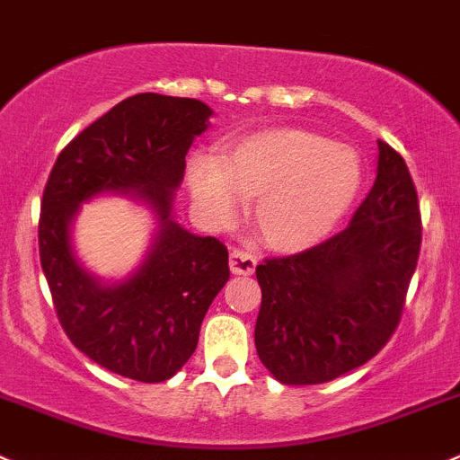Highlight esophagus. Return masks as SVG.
Instances as JSON below:
<instances>
[{
	"instance_id": "34e87169",
	"label": "esophagus",
	"mask_w": 460,
	"mask_h": 460,
	"mask_svg": "<svg viewBox=\"0 0 460 460\" xmlns=\"http://www.w3.org/2000/svg\"><path fill=\"white\" fill-rule=\"evenodd\" d=\"M257 268V259L248 250L234 248L230 250V270L234 274H252Z\"/></svg>"
}]
</instances>
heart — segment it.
<instances>
[{"label": "heart", "mask_w": 460, "mask_h": 460, "mask_svg": "<svg viewBox=\"0 0 460 460\" xmlns=\"http://www.w3.org/2000/svg\"><path fill=\"white\" fill-rule=\"evenodd\" d=\"M188 186L201 215L230 226L243 199H254V228L270 248L299 252L319 243L352 206L361 164L348 146L296 128L254 132L228 146L224 164L197 155Z\"/></svg>", "instance_id": "1"}]
</instances>
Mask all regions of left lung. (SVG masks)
Returning <instances> with one entry per match:
<instances>
[{
  "instance_id": "1",
  "label": "left lung",
  "mask_w": 460,
  "mask_h": 460,
  "mask_svg": "<svg viewBox=\"0 0 460 460\" xmlns=\"http://www.w3.org/2000/svg\"><path fill=\"white\" fill-rule=\"evenodd\" d=\"M420 236L405 159L378 141L376 179L348 228L257 265L261 310L254 343L277 381H334L385 348L403 314Z\"/></svg>"
}]
</instances>
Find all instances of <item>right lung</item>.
I'll return each mask as SVG.
<instances>
[{
  "label": "right lung",
  "instance_id": "1",
  "mask_svg": "<svg viewBox=\"0 0 460 460\" xmlns=\"http://www.w3.org/2000/svg\"><path fill=\"white\" fill-rule=\"evenodd\" d=\"M210 115L197 99L128 97L61 150L41 197L40 259L57 319L75 348L132 381H168L186 366L208 307L230 279L228 248L170 217L188 148ZM102 191L146 196L162 224L145 265L111 288L78 268L67 234L78 203Z\"/></svg>",
  "mask_w": 460,
  "mask_h": 460
}]
</instances>
